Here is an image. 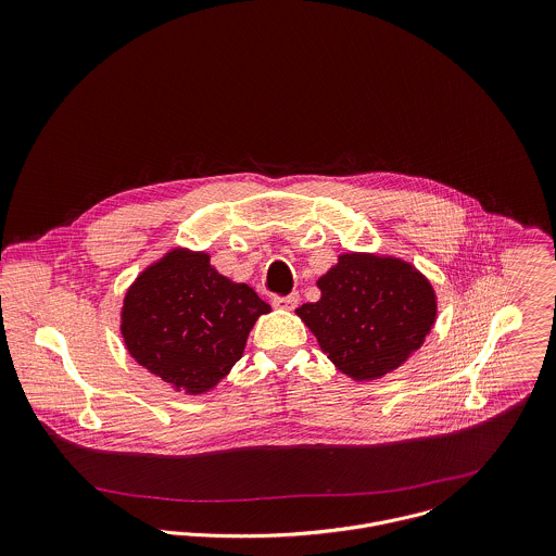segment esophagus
I'll use <instances>...</instances> for the list:
<instances>
[{"instance_id":"34e87169","label":"esophagus","mask_w":556,"mask_h":556,"mask_svg":"<svg viewBox=\"0 0 556 556\" xmlns=\"http://www.w3.org/2000/svg\"><path fill=\"white\" fill-rule=\"evenodd\" d=\"M299 301H301V299H299V292H292V294H288V296L275 299L273 305L277 308H283V311H292V308H296Z\"/></svg>"}]
</instances>
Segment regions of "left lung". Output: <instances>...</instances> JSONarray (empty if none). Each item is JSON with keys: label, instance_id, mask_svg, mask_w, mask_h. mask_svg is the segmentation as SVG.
<instances>
[{"label": "left lung", "instance_id": "8db88e82", "mask_svg": "<svg viewBox=\"0 0 556 556\" xmlns=\"http://www.w3.org/2000/svg\"><path fill=\"white\" fill-rule=\"evenodd\" d=\"M321 296L296 315L328 361L354 381L403 367L425 343L439 311L431 279L405 257L345 251L315 281Z\"/></svg>", "mask_w": 556, "mask_h": 556}]
</instances>
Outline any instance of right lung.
Listing matches in <instances>:
<instances>
[{"instance_id": "right-lung-1", "label": "right lung", "mask_w": 556, "mask_h": 556, "mask_svg": "<svg viewBox=\"0 0 556 556\" xmlns=\"http://www.w3.org/2000/svg\"><path fill=\"white\" fill-rule=\"evenodd\" d=\"M266 313L253 288L217 273L208 251L170 248L129 283L119 330L140 367L175 392L204 396L243 358Z\"/></svg>"}]
</instances>
